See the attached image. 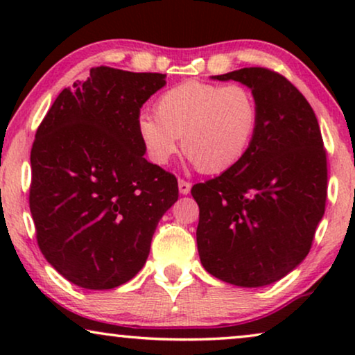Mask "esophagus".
I'll list each match as a JSON object with an SVG mask.
<instances>
[{
	"instance_id": "esophagus-1",
	"label": "esophagus",
	"mask_w": 355,
	"mask_h": 355,
	"mask_svg": "<svg viewBox=\"0 0 355 355\" xmlns=\"http://www.w3.org/2000/svg\"><path fill=\"white\" fill-rule=\"evenodd\" d=\"M178 186H179V192H181L182 196H187V193L191 192L192 184H191V182H187V181H184V179H179V181H178Z\"/></svg>"
}]
</instances>
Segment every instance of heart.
Instances as JSON below:
<instances>
[{"label": "heart", "instance_id": "b5f03b06", "mask_svg": "<svg viewBox=\"0 0 355 355\" xmlns=\"http://www.w3.org/2000/svg\"><path fill=\"white\" fill-rule=\"evenodd\" d=\"M155 116L137 119L147 157L166 164L179 150L207 174L236 166L249 150L259 125V103L244 85L187 80L159 95Z\"/></svg>", "mask_w": 355, "mask_h": 355}]
</instances>
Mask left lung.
I'll return each mask as SVG.
<instances>
[{
    "mask_svg": "<svg viewBox=\"0 0 355 355\" xmlns=\"http://www.w3.org/2000/svg\"><path fill=\"white\" fill-rule=\"evenodd\" d=\"M213 79L249 87L260 114L241 162L192 187L198 255L215 278L260 288L310 252L327 202V150L312 106L278 72L244 67Z\"/></svg>",
    "mask_w": 355,
    "mask_h": 355,
    "instance_id": "8db88e82",
    "label": "left lung"
}]
</instances>
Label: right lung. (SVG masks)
Segmentation results:
<instances>
[{
  "label": "right lung",
  "instance_id": "obj_1",
  "mask_svg": "<svg viewBox=\"0 0 355 355\" xmlns=\"http://www.w3.org/2000/svg\"><path fill=\"white\" fill-rule=\"evenodd\" d=\"M158 72L92 67L58 95L31 152V213L53 268L84 289H113L142 270L178 179L144 158L140 108Z\"/></svg>",
  "mask_w": 355,
  "mask_h": 355
}]
</instances>
